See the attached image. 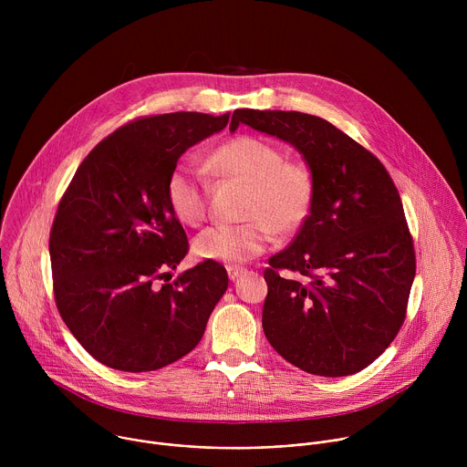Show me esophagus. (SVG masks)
Returning <instances> with one entry per match:
<instances>
[{"mask_svg": "<svg viewBox=\"0 0 467 467\" xmlns=\"http://www.w3.org/2000/svg\"><path fill=\"white\" fill-rule=\"evenodd\" d=\"M244 274H245V268H240V265H227V275H229L231 281L238 279Z\"/></svg>", "mask_w": 467, "mask_h": 467, "instance_id": "esophagus-1", "label": "esophagus"}]
</instances>
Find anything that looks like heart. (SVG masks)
Wrapping results in <instances>:
<instances>
[{"label": "heart", "instance_id": "heart-1", "mask_svg": "<svg viewBox=\"0 0 467 467\" xmlns=\"http://www.w3.org/2000/svg\"><path fill=\"white\" fill-rule=\"evenodd\" d=\"M225 179L247 182L245 223H216L193 238V253L203 260L225 264L247 262L262 254L274 240V231H297L314 199V175L301 161H288L279 146L251 135L218 146L207 162ZM166 202L184 225H199L207 216L209 182L202 170L177 164L166 181Z\"/></svg>", "mask_w": 467, "mask_h": 467}]
</instances>
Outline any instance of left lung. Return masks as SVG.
I'll return each instance as SVG.
<instances>
[{"mask_svg":"<svg viewBox=\"0 0 467 467\" xmlns=\"http://www.w3.org/2000/svg\"><path fill=\"white\" fill-rule=\"evenodd\" d=\"M240 123L292 144L314 175L310 214L264 270V335L306 373H358L407 316L416 253L401 197L382 162L323 118L236 109L231 130Z\"/></svg>","mask_w":467,"mask_h":467,"instance_id":"obj_1","label":"left lung"}]
</instances>
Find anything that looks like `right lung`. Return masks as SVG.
Segmentation results:
<instances>
[{"instance_id": "obj_1", "label": "right lung", "mask_w": 467, "mask_h": 467, "mask_svg": "<svg viewBox=\"0 0 467 467\" xmlns=\"http://www.w3.org/2000/svg\"><path fill=\"white\" fill-rule=\"evenodd\" d=\"M227 121L229 114L203 112L130 121L87 155L66 188L49 234L55 303L98 362L155 371L203 338L229 277L205 260L168 283L188 240L168 207L166 181L188 148Z\"/></svg>"}]
</instances>
